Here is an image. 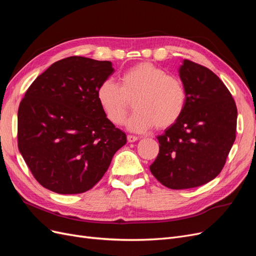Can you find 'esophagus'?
Instances as JSON below:
<instances>
[{"label":"esophagus","instance_id":"34e87169","mask_svg":"<svg viewBox=\"0 0 256 256\" xmlns=\"http://www.w3.org/2000/svg\"><path fill=\"white\" fill-rule=\"evenodd\" d=\"M136 140H138V137L133 136V135H128V142H135Z\"/></svg>","mask_w":256,"mask_h":256}]
</instances>
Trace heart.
Here are the masks:
<instances>
[{"label": "heart", "instance_id": "1", "mask_svg": "<svg viewBox=\"0 0 256 256\" xmlns=\"http://www.w3.org/2000/svg\"><path fill=\"white\" fill-rule=\"evenodd\" d=\"M96 98L114 126L123 124L133 102L135 112L128 121V128L144 133L154 126L167 128L174 124L185 110L187 92L180 78L144 62L123 72L120 86L112 78L104 80L96 89Z\"/></svg>", "mask_w": 256, "mask_h": 256}]
</instances>
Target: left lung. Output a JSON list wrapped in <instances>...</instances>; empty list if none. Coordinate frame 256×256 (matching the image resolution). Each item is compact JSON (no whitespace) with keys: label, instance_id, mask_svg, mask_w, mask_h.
Segmentation results:
<instances>
[{"label":"left lung","instance_id":"obj_1","mask_svg":"<svg viewBox=\"0 0 256 256\" xmlns=\"http://www.w3.org/2000/svg\"><path fill=\"white\" fill-rule=\"evenodd\" d=\"M178 72L187 92L185 110L158 137L160 153L150 171L164 186L188 189L208 183L224 167L236 138L237 107L208 68L184 60Z\"/></svg>","mask_w":256,"mask_h":256}]
</instances>
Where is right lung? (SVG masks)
Wrapping results in <instances>:
<instances>
[{"instance_id": "1", "label": "right lung", "mask_w": 256, "mask_h": 256, "mask_svg": "<svg viewBox=\"0 0 256 256\" xmlns=\"http://www.w3.org/2000/svg\"><path fill=\"white\" fill-rule=\"evenodd\" d=\"M114 72L110 62L71 56L32 82L18 110V148L32 174L62 194L92 189L126 135L98 105L96 89Z\"/></svg>"}]
</instances>
